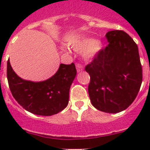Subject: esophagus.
Masks as SVG:
<instances>
[{
	"label": "esophagus",
	"instance_id": "34e87169",
	"mask_svg": "<svg viewBox=\"0 0 150 150\" xmlns=\"http://www.w3.org/2000/svg\"><path fill=\"white\" fill-rule=\"evenodd\" d=\"M75 67H76V70H77L78 72H80V71H83V67L80 64H76Z\"/></svg>",
	"mask_w": 150,
	"mask_h": 150
}]
</instances>
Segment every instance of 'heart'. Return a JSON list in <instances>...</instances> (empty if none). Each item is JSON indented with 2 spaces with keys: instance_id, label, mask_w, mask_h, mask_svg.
<instances>
[{
  "instance_id": "heart-1",
  "label": "heart",
  "mask_w": 150,
  "mask_h": 150,
  "mask_svg": "<svg viewBox=\"0 0 150 150\" xmlns=\"http://www.w3.org/2000/svg\"><path fill=\"white\" fill-rule=\"evenodd\" d=\"M73 47L76 51L83 52V57L86 61H93L103 49V43L94 38L86 37L75 43Z\"/></svg>"
}]
</instances>
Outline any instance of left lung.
Masks as SVG:
<instances>
[{
	"instance_id": "1",
	"label": "left lung",
	"mask_w": 150,
	"mask_h": 150,
	"mask_svg": "<svg viewBox=\"0 0 150 150\" xmlns=\"http://www.w3.org/2000/svg\"><path fill=\"white\" fill-rule=\"evenodd\" d=\"M109 45L86 67L90 76L88 87L93 106L116 114L135 100L142 84V71L136 43L121 30L106 34Z\"/></svg>"
}]
</instances>
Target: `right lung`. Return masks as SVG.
Segmentation results:
<instances>
[{"label":"right lung","instance_id":"right-lung-1","mask_svg":"<svg viewBox=\"0 0 150 150\" xmlns=\"http://www.w3.org/2000/svg\"><path fill=\"white\" fill-rule=\"evenodd\" d=\"M77 71L74 63L61 64L48 79L33 82L20 78L7 64L8 85L15 100L27 111L36 115L51 116L62 111L68 103L69 90Z\"/></svg>","mask_w":150,"mask_h":150}]
</instances>
